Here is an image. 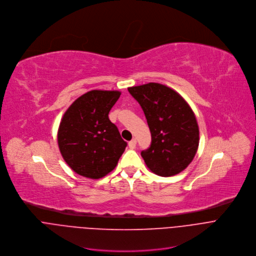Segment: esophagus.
<instances>
[{
	"label": "esophagus",
	"instance_id": "34e87169",
	"mask_svg": "<svg viewBox=\"0 0 256 256\" xmlns=\"http://www.w3.org/2000/svg\"><path fill=\"white\" fill-rule=\"evenodd\" d=\"M136 143H137L136 139H132L131 141H129V143H128L129 148H130V149H134V148L136 147Z\"/></svg>",
	"mask_w": 256,
	"mask_h": 256
}]
</instances>
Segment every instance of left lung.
Masks as SVG:
<instances>
[{"label": "left lung", "instance_id": "obj_1", "mask_svg": "<svg viewBox=\"0 0 256 256\" xmlns=\"http://www.w3.org/2000/svg\"><path fill=\"white\" fill-rule=\"evenodd\" d=\"M141 106L151 133V144L141 151L147 168L160 176L182 172L198 146V127L186 102L170 88L149 82L128 88Z\"/></svg>", "mask_w": 256, "mask_h": 256}]
</instances>
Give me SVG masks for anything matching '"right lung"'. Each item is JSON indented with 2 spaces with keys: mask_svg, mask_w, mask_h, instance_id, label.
<instances>
[{
  "mask_svg": "<svg viewBox=\"0 0 256 256\" xmlns=\"http://www.w3.org/2000/svg\"><path fill=\"white\" fill-rule=\"evenodd\" d=\"M121 92L90 90L64 113L58 140L62 156L78 174L100 178L112 172L127 146L109 112Z\"/></svg>",
  "mask_w": 256,
  "mask_h": 256,
  "instance_id": "obj_1",
  "label": "right lung"
}]
</instances>
